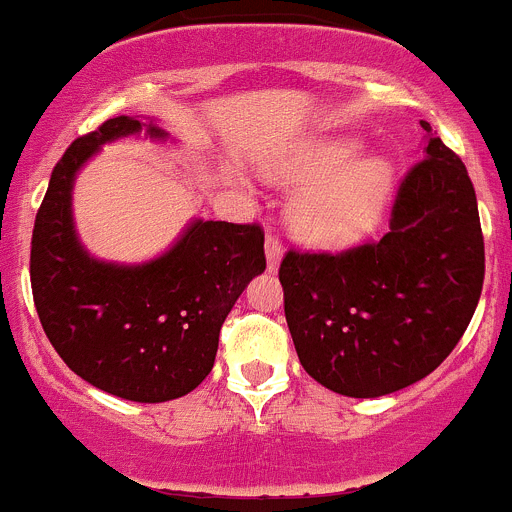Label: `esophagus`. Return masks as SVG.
I'll use <instances>...</instances> for the list:
<instances>
[{"mask_svg":"<svg viewBox=\"0 0 512 512\" xmlns=\"http://www.w3.org/2000/svg\"><path fill=\"white\" fill-rule=\"evenodd\" d=\"M281 256H283L281 241H278V236L268 234L266 236V263H268V271H276L278 261H281Z\"/></svg>","mask_w":512,"mask_h":512,"instance_id":"obj_1","label":"esophagus"}]
</instances>
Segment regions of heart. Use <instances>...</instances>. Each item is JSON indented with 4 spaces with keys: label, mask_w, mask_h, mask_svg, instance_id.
<instances>
[{
    "label": "heart",
    "mask_w": 512,
    "mask_h": 512,
    "mask_svg": "<svg viewBox=\"0 0 512 512\" xmlns=\"http://www.w3.org/2000/svg\"><path fill=\"white\" fill-rule=\"evenodd\" d=\"M358 151L361 144L348 136L313 139L273 169L283 181H311L291 204L293 229L311 244H346L376 224L393 171L383 156L356 159Z\"/></svg>",
    "instance_id": "b5f03b06"
}]
</instances>
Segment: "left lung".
Segmentation results:
<instances>
[{"mask_svg":"<svg viewBox=\"0 0 512 512\" xmlns=\"http://www.w3.org/2000/svg\"><path fill=\"white\" fill-rule=\"evenodd\" d=\"M421 126L423 159L398 184L386 236L336 254L288 249L278 268L298 361L341 396H388L433 373L483 291L473 181L428 121Z\"/></svg>","mask_w":512,"mask_h":512,"instance_id":"1","label":"left lung"}]
</instances>
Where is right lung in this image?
<instances>
[{"mask_svg":"<svg viewBox=\"0 0 512 512\" xmlns=\"http://www.w3.org/2000/svg\"><path fill=\"white\" fill-rule=\"evenodd\" d=\"M139 129L114 116L64 151L34 219L29 276L44 333L77 376L126 401L164 403L209 376L221 326L266 254L256 221H194L169 254L141 266L86 254L72 224L74 176L101 144ZM149 134L164 131L149 124Z\"/></svg>","mask_w":512,"mask_h":512,"instance_id":"add662e5","label":"right lung"}]
</instances>
